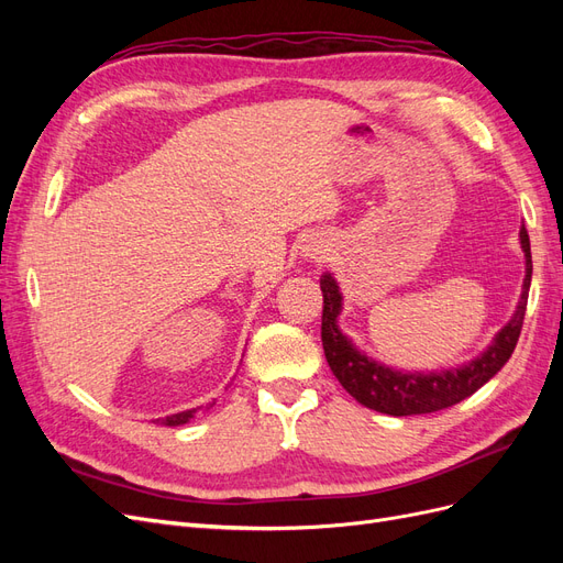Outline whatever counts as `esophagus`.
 <instances>
[{
  "label": "esophagus",
  "mask_w": 563,
  "mask_h": 563,
  "mask_svg": "<svg viewBox=\"0 0 563 563\" xmlns=\"http://www.w3.org/2000/svg\"><path fill=\"white\" fill-rule=\"evenodd\" d=\"M329 251H331V244L327 240H312L308 246H305V255H308V258H312V261H317V263L327 261Z\"/></svg>",
  "instance_id": "obj_1"
}]
</instances>
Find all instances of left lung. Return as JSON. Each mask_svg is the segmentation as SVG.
Listing matches in <instances>:
<instances>
[{
  "instance_id": "8db88e82",
  "label": "left lung",
  "mask_w": 563,
  "mask_h": 563,
  "mask_svg": "<svg viewBox=\"0 0 563 563\" xmlns=\"http://www.w3.org/2000/svg\"><path fill=\"white\" fill-rule=\"evenodd\" d=\"M519 244L526 258V277L521 286V298L517 310L505 327L490 340V345L474 360L441 371H401L385 366L362 352L338 327V317L343 312V294L331 272L321 275L323 317H321V343L327 362L338 383L366 408L387 416H420L434 413L474 395L484 383H488L512 356L521 333L526 314L528 288H531V242L521 225Z\"/></svg>"
}]
</instances>
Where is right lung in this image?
<instances>
[{
	"label": "right lung",
	"instance_id": "obj_1",
	"mask_svg": "<svg viewBox=\"0 0 563 563\" xmlns=\"http://www.w3.org/2000/svg\"><path fill=\"white\" fill-rule=\"evenodd\" d=\"M203 408V406H199ZM199 408H190V411H180V413H174V416H166V418H157L159 424H166V428H178V424H185L190 422L195 418V413L199 411Z\"/></svg>",
	"mask_w": 563,
	"mask_h": 563
}]
</instances>
